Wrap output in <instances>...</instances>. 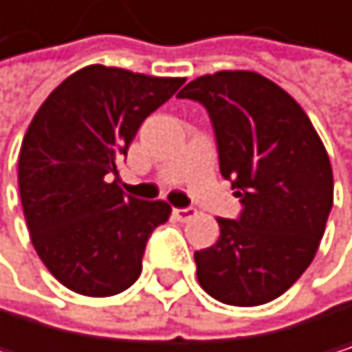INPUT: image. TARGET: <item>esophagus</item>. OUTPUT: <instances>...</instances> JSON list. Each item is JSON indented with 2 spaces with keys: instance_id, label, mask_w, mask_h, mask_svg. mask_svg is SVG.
<instances>
[{
  "instance_id": "1",
  "label": "esophagus",
  "mask_w": 352,
  "mask_h": 352,
  "mask_svg": "<svg viewBox=\"0 0 352 352\" xmlns=\"http://www.w3.org/2000/svg\"><path fill=\"white\" fill-rule=\"evenodd\" d=\"M196 215V211L194 209H173V217L177 219V221H188L190 217H194Z\"/></svg>"
}]
</instances>
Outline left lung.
<instances>
[{"instance_id":"obj_1","label":"left lung","mask_w":352,"mask_h":352,"mask_svg":"<svg viewBox=\"0 0 352 352\" xmlns=\"http://www.w3.org/2000/svg\"><path fill=\"white\" fill-rule=\"evenodd\" d=\"M207 107L221 177L241 198L239 219L217 217L219 239L196 251L211 298L260 306L285 294L310 266L333 205L325 145L298 101L255 72H217L179 94Z\"/></svg>"}]
</instances>
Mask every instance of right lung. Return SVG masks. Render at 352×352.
<instances>
[{
  "label": "right lung",
  "mask_w": 352,
  "mask_h": 352,
  "mask_svg": "<svg viewBox=\"0 0 352 352\" xmlns=\"http://www.w3.org/2000/svg\"><path fill=\"white\" fill-rule=\"evenodd\" d=\"M184 82L88 65L33 116L19 154L21 202L39 260L67 289L107 298L139 278L147 239L170 205L124 194L120 160Z\"/></svg>",
  "instance_id": "add662e5"
}]
</instances>
